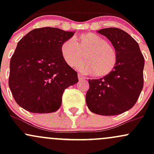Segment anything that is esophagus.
Returning <instances> with one entry per match:
<instances>
[{
    "mask_svg": "<svg viewBox=\"0 0 154 154\" xmlns=\"http://www.w3.org/2000/svg\"><path fill=\"white\" fill-rule=\"evenodd\" d=\"M78 75L79 80H84V79H85V77H83V76L81 75V74H78V75Z\"/></svg>",
    "mask_w": 154,
    "mask_h": 154,
    "instance_id": "34e87169",
    "label": "esophagus"
}]
</instances>
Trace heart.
Instances as JSON below:
<instances>
[{
  "label": "heart",
  "instance_id": "heart-1",
  "mask_svg": "<svg viewBox=\"0 0 154 154\" xmlns=\"http://www.w3.org/2000/svg\"><path fill=\"white\" fill-rule=\"evenodd\" d=\"M85 59L79 63L82 54ZM61 54L68 66L82 73L103 77L114 71L117 63V54L114 47L95 33H85L72 40H67L61 46Z\"/></svg>",
  "mask_w": 154,
  "mask_h": 154
}]
</instances>
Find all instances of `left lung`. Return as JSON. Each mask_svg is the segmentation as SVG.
Segmentation results:
<instances>
[{"label": "left lung", "mask_w": 154, "mask_h": 154, "mask_svg": "<svg viewBox=\"0 0 154 154\" xmlns=\"http://www.w3.org/2000/svg\"><path fill=\"white\" fill-rule=\"evenodd\" d=\"M98 32L106 37L117 54V63L110 75L88 79L86 103L92 112L114 116L136 103L143 87L144 57L137 42L118 28H106Z\"/></svg>", "instance_id": "8db88e82"}]
</instances>
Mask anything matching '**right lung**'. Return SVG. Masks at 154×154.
I'll use <instances>...</instances> for the list:
<instances>
[{"instance_id":"1","label":"right lung","mask_w":154,"mask_h":154,"mask_svg":"<svg viewBox=\"0 0 154 154\" xmlns=\"http://www.w3.org/2000/svg\"><path fill=\"white\" fill-rule=\"evenodd\" d=\"M74 32L37 28L17 43L10 61L8 85L18 105L32 113L57 111L64 90L78 82L77 72L63 61L61 46Z\"/></svg>"}]
</instances>
